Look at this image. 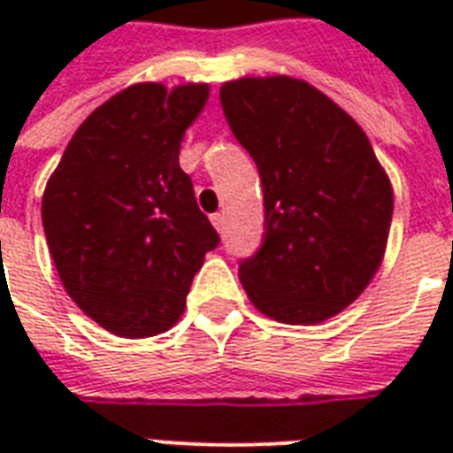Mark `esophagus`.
Returning a JSON list of instances; mask_svg holds the SVG:
<instances>
[{
  "instance_id": "esophagus-1",
  "label": "esophagus",
  "mask_w": 453,
  "mask_h": 453,
  "mask_svg": "<svg viewBox=\"0 0 453 453\" xmlns=\"http://www.w3.org/2000/svg\"><path fill=\"white\" fill-rule=\"evenodd\" d=\"M211 223H213V227L219 230V233H223V230H226V216H223V213H213Z\"/></svg>"
}]
</instances>
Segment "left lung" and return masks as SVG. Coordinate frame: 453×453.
Segmentation results:
<instances>
[{"label": "left lung", "mask_w": 453, "mask_h": 453, "mask_svg": "<svg viewBox=\"0 0 453 453\" xmlns=\"http://www.w3.org/2000/svg\"><path fill=\"white\" fill-rule=\"evenodd\" d=\"M220 105L263 185V242L240 261L249 298L277 322L336 315L376 275L393 220V188L369 138L291 77L227 81Z\"/></svg>", "instance_id": "obj_1"}]
</instances>
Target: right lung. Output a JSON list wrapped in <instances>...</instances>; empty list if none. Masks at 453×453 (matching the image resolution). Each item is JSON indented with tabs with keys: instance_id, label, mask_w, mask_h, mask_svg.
Returning a JSON list of instances; mask_svg holds the SVG:
<instances>
[{
	"instance_id": "obj_1",
	"label": "right lung",
	"mask_w": 453,
	"mask_h": 453,
	"mask_svg": "<svg viewBox=\"0 0 453 453\" xmlns=\"http://www.w3.org/2000/svg\"><path fill=\"white\" fill-rule=\"evenodd\" d=\"M209 87L134 84L84 119L42 199L60 282L103 329L162 334L183 315L219 233L199 211L178 152Z\"/></svg>"
}]
</instances>
